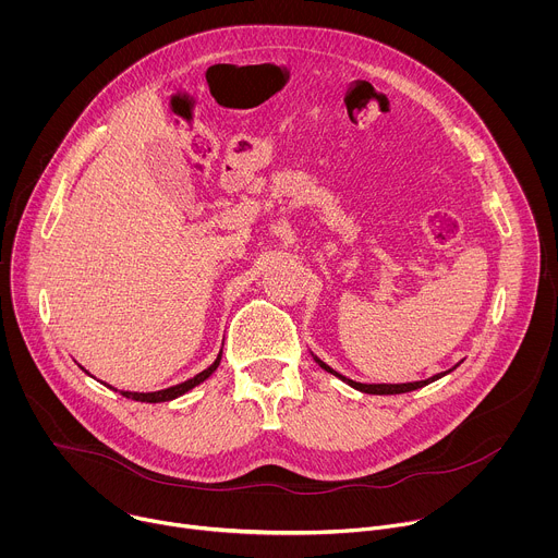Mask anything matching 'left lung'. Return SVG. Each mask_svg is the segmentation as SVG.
<instances>
[{
    "mask_svg": "<svg viewBox=\"0 0 558 558\" xmlns=\"http://www.w3.org/2000/svg\"><path fill=\"white\" fill-rule=\"evenodd\" d=\"M313 360L320 364L327 373H331V375H336V377H340L342 381H347L349 386H353L355 390H362V392H368V395H400V392H409V390H415V388H422V386H426V384H430V381H435V379H439V377H444L446 373H450V371H446V373H437V375H433V377H428V379H422V381H409V384H362V381H353V379H349V377H344V375H340V373H336L331 366H327L323 360H317L315 355H313ZM457 368V366H454Z\"/></svg>",
    "mask_w": 558,
    "mask_h": 558,
    "instance_id": "1",
    "label": "left lung"
}]
</instances>
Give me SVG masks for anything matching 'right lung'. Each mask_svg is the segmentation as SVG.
<instances>
[{"instance_id":"add662e5","label":"right lung","mask_w":558,"mask_h":558,"mask_svg":"<svg viewBox=\"0 0 558 558\" xmlns=\"http://www.w3.org/2000/svg\"><path fill=\"white\" fill-rule=\"evenodd\" d=\"M220 357H222V351L218 353V357L214 360V364L211 366H207L205 371H201L198 375H194L192 379H187V381H181V384H177V386H170V388H163V390H154V392H130V390H121V395L123 397H128V400H134V402H147V404H158V402H170V400H177V397H181V395H185L187 390H192L194 386H198L201 381H205L216 368H218V364H220ZM88 373V371H86ZM108 386V384H106ZM108 388H112V386H108ZM112 390H117V388H112Z\"/></svg>"}]
</instances>
